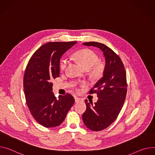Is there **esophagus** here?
<instances>
[{"mask_svg":"<svg viewBox=\"0 0 155 155\" xmlns=\"http://www.w3.org/2000/svg\"><path fill=\"white\" fill-rule=\"evenodd\" d=\"M81 101V99L80 97H75V103H79L80 101Z\"/></svg>","mask_w":155,"mask_h":155,"instance_id":"obj_1","label":"esophagus"}]
</instances>
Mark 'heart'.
Listing matches in <instances>:
<instances>
[{
    "mask_svg": "<svg viewBox=\"0 0 155 155\" xmlns=\"http://www.w3.org/2000/svg\"><path fill=\"white\" fill-rule=\"evenodd\" d=\"M74 58L77 62L87 70H90L91 75L95 78H101L104 72V64L98 61L97 55L92 50L89 49H83L75 53ZM68 65L67 59L63 58L60 61V70L64 72ZM85 85V83H81L80 86Z\"/></svg>",
    "mask_w": 155,
    "mask_h": 155,
    "instance_id": "obj_1",
    "label": "heart"
}]
</instances>
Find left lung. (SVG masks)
<instances>
[{"label": "left lung", "instance_id": "8db88e82", "mask_svg": "<svg viewBox=\"0 0 155 155\" xmlns=\"http://www.w3.org/2000/svg\"><path fill=\"white\" fill-rule=\"evenodd\" d=\"M83 45L100 49L104 55L106 65L103 77L89 91L96 93L98 100L94 104L85 100L87 109L82 114L84 124L93 131L109 127L117 117L127 94V78L124 65L113 51L104 44L87 42Z\"/></svg>", "mask_w": 155, "mask_h": 155}]
</instances>
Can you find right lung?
<instances>
[{"instance_id": "obj_1", "label": "right lung", "mask_w": 155, "mask_h": 155, "mask_svg": "<svg viewBox=\"0 0 155 155\" xmlns=\"http://www.w3.org/2000/svg\"><path fill=\"white\" fill-rule=\"evenodd\" d=\"M77 43L50 42L41 46L31 56L26 66L23 87L26 104L35 119L45 127L61 125L75 102L69 93L56 99L51 82L59 77L62 55Z\"/></svg>"}]
</instances>
